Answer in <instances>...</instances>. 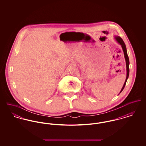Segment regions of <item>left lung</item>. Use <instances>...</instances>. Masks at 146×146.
Segmentation results:
<instances>
[{
  "label": "left lung",
  "instance_id": "1",
  "mask_svg": "<svg viewBox=\"0 0 146 146\" xmlns=\"http://www.w3.org/2000/svg\"><path fill=\"white\" fill-rule=\"evenodd\" d=\"M115 40L117 41L119 44H120L121 45L122 49L124 52V57H125V61H126V78L125 80V83L124 84V85L121 89V90L120 91V93L121 92V91L123 90L124 87H125V84L126 83V81L129 78V57L127 54V50H126V45H125V43L124 41L123 40V39H121V38H120L119 36H115Z\"/></svg>",
  "mask_w": 146,
  "mask_h": 146
}]
</instances>
